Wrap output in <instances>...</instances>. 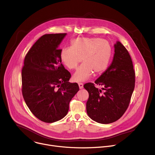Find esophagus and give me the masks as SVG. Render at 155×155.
<instances>
[{"label":"esophagus","instance_id":"obj_1","mask_svg":"<svg viewBox=\"0 0 155 155\" xmlns=\"http://www.w3.org/2000/svg\"><path fill=\"white\" fill-rule=\"evenodd\" d=\"M78 84L80 89H82V88L83 87V83H78Z\"/></svg>","mask_w":155,"mask_h":155}]
</instances>
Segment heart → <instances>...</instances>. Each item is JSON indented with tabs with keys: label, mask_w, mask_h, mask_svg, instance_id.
Returning <instances> with one entry per match:
<instances>
[{
	"label": "heart",
	"mask_w": 155,
	"mask_h": 155,
	"mask_svg": "<svg viewBox=\"0 0 155 155\" xmlns=\"http://www.w3.org/2000/svg\"><path fill=\"white\" fill-rule=\"evenodd\" d=\"M112 55V49L108 41L101 38L78 37L71 41V47L61 50L60 58L66 68L70 70L77 68L74 75L75 81L89 79L94 72L99 74L108 68Z\"/></svg>",
	"instance_id": "1"
}]
</instances>
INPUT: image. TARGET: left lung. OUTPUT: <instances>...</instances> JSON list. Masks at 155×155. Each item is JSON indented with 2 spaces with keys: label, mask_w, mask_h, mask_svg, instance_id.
Listing matches in <instances>:
<instances>
[{
  "label": "left lung",
  "mask_w": 155,
  "mask_h": 155,
  "mask_svg": "<svg viewBox=\"0 0 155 155\" xmlns=\"http://www.w3.org/2000/svg\"><path fill=\"white\" fill-rule=\"evenodd\" d=\"M114 47L111 65L94 81L104 91L102 92L93 83L84 84L89 93L87 114L93 120L102 124L114 123L123 116L135 87V72L127 50L120 41Z\"/></svg>",
  "instance_id": "left-lung-1"
}]
</instances>
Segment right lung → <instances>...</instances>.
<instances>
[{"mask_svg":"<svg viewBox=\"0 0 155 155\" xmlns=\"http://www.w3.org/2000/svg\"><path fill=\"white\" fill-rule=\"evenodd\" d=\"M66 33L45 34L26 54L22 69V94L33 115L45 123H53L67 115L69 103L79 91L60 58L59 44Z\"/></svg>","mask_w":155,"mask_h":155,"instance_id":"right-lung-1","label":"right lung"}]
</instances>
